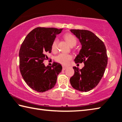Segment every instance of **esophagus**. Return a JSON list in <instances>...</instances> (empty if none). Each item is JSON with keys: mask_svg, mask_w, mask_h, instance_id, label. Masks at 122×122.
<instances>
[{"mask_svg": "<svg viewBox=\"0 0 122 122\" xmlns=\"http://www.w3.org/2000/svg\"><path fill=\"white\" fill-rule=\"evenodd\" d=\"M68 67L67 66H62V69L63 70H66V69H67Z\"/></svg>", "mask_w": 122, "mask_h": 122, "instance_id": "34e87169", "label": "esophagus"}]
</instances>
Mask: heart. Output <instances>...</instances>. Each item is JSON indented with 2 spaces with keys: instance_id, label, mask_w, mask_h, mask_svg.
<instances>
[{
  "instance_id": "heart-1",
  "label": "heart",
  "mask_w": 122,
  "mask_h": 122,
  "mask_svg": "<svg viewBox=\"0 0 122 122\" xmlns=\"http://www.w3.org/2000/svg\"><path fill=\"white\" fill-rule=\"evenodd\" d=\"M64 38L69 45L71 47L76 45L77 42V39L73 35L67 33L64 35ZM57 45H58V40L55 39L52 42L51 45V50L53 52L56 53L57 51ZM71 59V55L65 53H61L55 57V61L62 65H67Z\"/></svg>"
}]
</instances>
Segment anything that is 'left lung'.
<instances>
[{"instance_id": "left-lung-1", "label": "left lung", "mask_w": 122, "mask_h": 122, "mask_svg": "<svg viewBox=\"0 0 122 122\" xmlns=\"http://www.w3.org/2000/svg\"><path fill=\"white\" fill-rule=\"evenodd\" d=\"M70 31L79 39L82 46L74 61L76 63L84 62V67L81 69L73 67L75 74L70 82L75 89L88 92L96 87L105 73L108 62L106 46L90 31L71 29Z\"/></svg>"}]
</instances>
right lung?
Masks as SVG:
<instances>
[{
  "instance_id": "add662e5",
  "label": "right lung",
  "mask_w": 122,
  "mask_h": 122,
  "mask_svg": "<svg viewBox=\"0 0 122 122\" xmlns=\"http://www.w3.org/2000/svg\"><path fill=\"white\" fill-rule=\"evenodd\" d=\"M63 29L38 27L28 34L19 51V68L24 81L32 90L44 92L53 88L61 72L60 64L53 63L45 67L43 63L56 35Z\"/></svg>"
}]
</instances>
